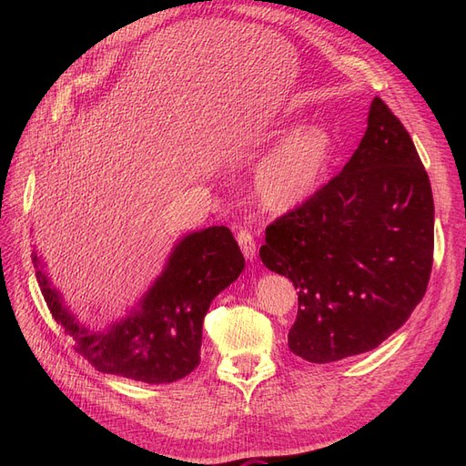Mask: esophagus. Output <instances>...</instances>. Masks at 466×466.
I'll list each match as a JSON object with an SVG mask.
<instances>
[{"label": "esophagus", "instance_id": "34e87169", "mask_svg": "<svg viewBox=\"0 0 466 466\" xmlns=\"http://www.w3.org/2000/svg\"><path fill=\"white\" fill-rule=\"evenodd\" d=\"M237 241H238V247H241L243 255L247 260H252L257 257V243H255V237H252V233L248 229H241L237 233Z\"/></svg>", "mask_w": 466, "mask_h": 466}]
</instances>
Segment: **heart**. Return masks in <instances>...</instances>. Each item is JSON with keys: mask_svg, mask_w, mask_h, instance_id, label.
<instances>
[{"mask_svg": "<svg viewBox=\"0 0 466 466\" xmlns=\"http://www.w3.org/2000/svg\"><path fill=\"white\" fill-rule=\"evenodd\" d=\"M330 136L320 126H299L264 155L255 192L264 208L288 211L313 196L330 161Z\"/></svg>", "mask_w": 466, "mask_h": 466, "instance_id": "obj_1", "label": "heart"}]
</instances>
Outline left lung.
<instances>
[{
    "label": "left lung",
    "instance_id": "1",
    "mask_svg": "<svg viewBox=\"0 0 466 466\" xmlns=\"http://www.w3.org/2000/svg\"><path fill=\"white\" fill-rule=\"evenodd\" d=\"M260 258L299 289L288 344L311 363L370 351L410 317L431 272L433 196L410 134L379 96L342 173L268 225Z\"/></svg>",
    "mask_w": 466,
    "mask_h": 466
}]
</instances>
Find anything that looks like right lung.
I'll return each instance as SVG.
<instances>
[{"label":"right lung","instance_id":"obj_1","mask_svg":"<svg viewBox=\"0 0 466 466\" xmlns=\"http://www.w3.org/2000/svg\"><path fill=\"white\" fill-rule=\"evenodd\" d=\"M33 264L52 317L74 338L79 354L96 371L149 385L173 383L198 368L209 303L245 270L243 252L228 228L188 233L128 315L91 330L69 311L36 250Z\"/></svg>","mask_w":466,"mask_h":466}]
</instances>
